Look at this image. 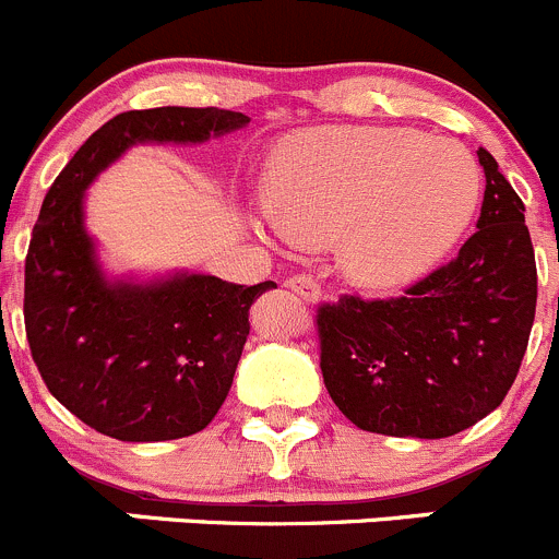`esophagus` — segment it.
<instances>
[{"label": "esophagus", "mask_w": 559, "mask_h": 559, "mask_svg": "<svg viewBox=\"0 0 559 559\" xmlns=\"http://www.w3.org/2000/svg\"><path fill=\"white\" fill-rule=\"evenodd\" d=\"M286 286H289V289L295 292V295H300L302 300H308V302H316L321 297V286L316 284L311 275H306V273L292 275V278L286 281Z\"/></svg>", "instance_id": "obj_1"}]
</instances>
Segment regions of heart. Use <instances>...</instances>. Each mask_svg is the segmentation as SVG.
I'll return each instance as SVG.
<instances>
[{
	"label": "heart",
	"mask_w": 559,
	"mask_h": 559,
	"mask_svg": "<svg viewBox=\"0 0 559 559\" xmlns=\"http://www.w3.org/2000/svg\"><path fill=\"white\" fill-rule=\"evenodd\" d=\"M481 178L447 138L408 129L321 127L273 156L267 213L295 240L337 238L357 284H408L456 243L476 213Z\"/></svg>",
	"instance_id": "1"
}]
</instances>
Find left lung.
<instances>
[{"label":"left lung","instance_id":"1","mask_svg":"<svg viewBox=\"0 0 559 559\" xmlns=\"http://www.w3.org/2000/svg\"><path fill=\"white\" fill-rule=\"evenodd\" d=\"M487 189L476 233L400 297L341 295L316 311L319 365L341 414L368 432L449 438L514 384L538 300L524 205L478 148Z\"/></svg>","mask_w":559,"mask_h":559}]
</instances>
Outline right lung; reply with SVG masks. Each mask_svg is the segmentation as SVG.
Listing matches in <instances>:
<instances>
[{
  "mask_svg": "<svg viewBox=\"0 0 559 559\" xmlns=\"http://www.w3.org/2000/svg\"><path fill=\"white\" fill-rule=\"evenodd\" d=\"M218 107L127 110L99 127L45 194L24 270V324L48 392L118 441L194 436L222 408L264 284L175 275L107 284L83 227V191L134 143H202L246 127Z\"/></svg>",
  "mask_w": 559,
  "mask_h": 559,
  "instance_id": "add662e5",
  "label": "right lung"
}]
</instances>
